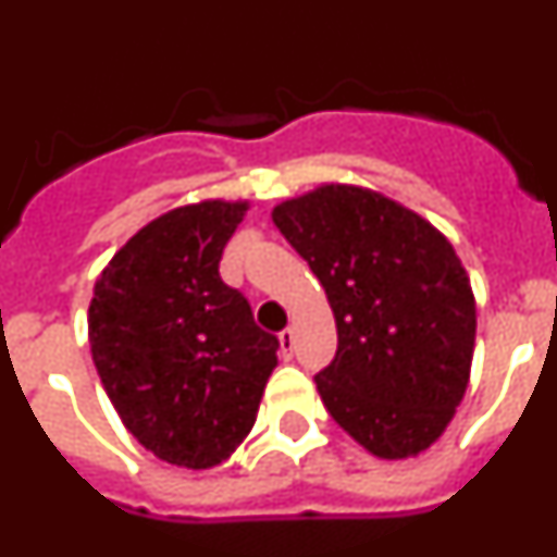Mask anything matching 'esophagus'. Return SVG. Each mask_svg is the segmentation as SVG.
<instances>
[{"instance_id":"34e87169","label":"esophagus","mask_w":557,"mask_h":557,"mask_svg":"<svg viewBox=\"0 0 557 557\" xmlns=\"http://www.w3.org/2000/svg\"><path fill=\"white\" fill-rule=\"evenodd\" d=\"M293 343H295L293 329H284V332L278 334V348H282V357H284V359L293 357Z\"/></svg>"}]
</instances>
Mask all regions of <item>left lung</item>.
I'll use <instances>...</instances> for the list:
<instances>
[{
    "mask_svg": "<svg viewBox=\"0 0 557 557\" xmlns=\"http://www.w3.org/2000/svg\"><path fill=\"white\" fill-rule=\"evenodd\" d=\"M326 289L337 354L314 376L323 405L362 449L407 460L444 435L471 376L476 304L460 256L430 220L354 184L273 206Z\"/></svg>",
    "mask_w": 557,
    "mask_h": 557,
    "instance_id": "obj_1",
    "label": "left lung"
}]
</instances>
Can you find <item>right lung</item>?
Listing matches in <instances>:
<instances>
[{"label": "right lung", "mask_w": 557, "mask_h": 557, "mask_svg": "<svg viewBox=\"0 0 557 557\" xmlns=\"http://www.w3.org/2000/svg\"><path fill=\"white\" fill-rule=\"evenodd\" d=\"M248 200L164 211L113 253L88 304V343L122 424L159 460L203 471L253 430L278 339L220 278Z\"/></svg>", "instance_id": "add662e5"}]
</instances>
